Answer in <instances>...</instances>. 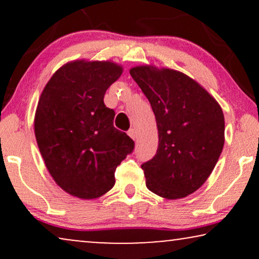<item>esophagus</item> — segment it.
<instances>
[{"label": "esophagus", "mask_w": 259, "mask_h": 259, "mask_svg": "<svg viewBox=\"0 0 259 259\" xmlns=\"http://www.w3.org/2000/svg\"><path fill=\"white\" fill-rule=\"evenodd\" d=\"M127 133H128V136H130L131 138H132V139H133V140H136V139H137V138H138L137 131H136V130H134V128H131V130H130V131H128V132H127Z\"/></svg>", "instance_id": "obj_1"}]
</instances>
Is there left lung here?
<instances>
[{"mask_svg":"<svg viewBox=\"0 0 259 259\" xmlns=\"http://www.w3.org/2000/svg\"><path fill=\"white\" fill-rule=\"evenodd\" d=\"M130 74L157 120V153L141 165L147 189L166 199L187 197L206 182L221 157L225 140L222 107L178 70L138 66Z\"/></svg>","mask_w":259,"mask_h":259,"instance_id":"left-lung-1","label":"left lung"}]
</instances>
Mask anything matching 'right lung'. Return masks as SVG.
I'll return each instance as SVG.
<instances>
[{"label":"right lung","mask_w":259,"mask_h":259,"mask_svg":"<svg viewBox=\"0 0 259 259\" xmlns=\"http://www.w3.org/2000/svg\"><path fill=\"white\" fill-rule=\"evenodd\" d=\"M122 74L111 61H73L56 70L42 91L34 128L38 150L55 183L81 199L114 186V172L134 141L113 125L106 91Z\"/></svg>","instance_id":"add662e5"}]
</instances>
